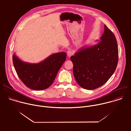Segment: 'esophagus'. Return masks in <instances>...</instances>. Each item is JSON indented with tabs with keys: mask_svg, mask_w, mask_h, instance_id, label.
Masks as SVG:
<instances>
[{
	"mask_svg": "<svg viewBox=\"0 0 131 131\" xmlns=\"http://www.w3.org/2000/svg\"><path fill=\"white\" fill-rule=\"evenodd\" d=\"M67 56H68V57H69V58H70L71 56H72V55H73V52L71 51H70V50H69V51H67Z\"/></svg>",
	"mask_w": 131,
	"mask_h": 131,
	"instance_id": "34e87169",
	"label": "esophagus"
}]
</instances>
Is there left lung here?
<instances>
[{"label": "left lung", "instance_id": "obj_1", "mask_svg": "<svg viewBox=\"0 0 131 131\" xmlns=\"http://www.w3.org/2000/svg\"><path fill=\"white\" fill-rule=\"evenodd\" d=\"M97 45L80 50L70 57L73 73L78 84L93 90L105 84L114 73L118 62L116 37L106 25Z\"/></svg>", "mask_w": 131, "mask_h": 131}]
</instances>
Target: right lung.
<instances>
[{
  "label": "right lung",
  "instance_id": "obj_1",
  "mask_svg": "<svg viewBox=\"0 0 131 131\" xmlns=\"http://www.w3.org/2000/svg\"><path fill=\"white\" fill-rule=\"evenodd\" d=\"M66 58L65 52H60L50 55L39 63L29 64L21 61L14 54L12 61L17 76L26 86L43 90L53 83Z\"/></svg>",
  "mask_w": 131,
  "mask_h": 131
}]
</instances>
